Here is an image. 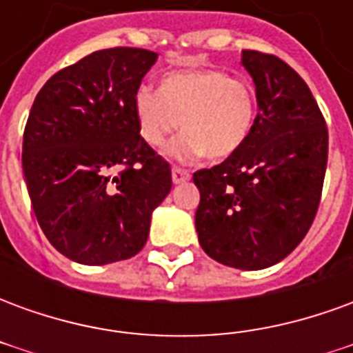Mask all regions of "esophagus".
I'll return each instance as SVG.
<instances>
[{
    "label": "esophagus",
    "mask_w": 353,
    "mask_h": 353,
    "mask_svg": "<svg viewBox=\"0 0 353 353\" xmlns=\"http://www.w3.org/2000/svg\"><path fill=\"white\" fill-rule=\"evenodd\" d=\"M191 177V174H189V170H183V168H177V166H174L172 168V181L174 183H183V181H187Z\"/></svg>",
    "instance_id": "obj_1"
}]
</instances>
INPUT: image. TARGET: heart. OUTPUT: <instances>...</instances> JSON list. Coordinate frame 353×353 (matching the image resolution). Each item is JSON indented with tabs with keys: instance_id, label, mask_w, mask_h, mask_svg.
Listing matches in <instances>:
<instances>
[{
	"instance_id": "b5f03b06",
	"label": "heart",
	"mask_w": 353,
	"mask_h": 353,
	"mask_svg": "<svg viewBox=\"0 0 353 353\" xmlns=\"http://www.w3.org/2000/svg\"><path fill=\"white\" fill-rule=\"evenodd\" d=\"M139 134L149 145L162 147L179 128L185 132L168 154L192 162L210 154L227 159L244 145L255 121V96L242 79L219 70L168 73L159 88L139 85L132 100Z\"/></svg>"
}]
</instances>
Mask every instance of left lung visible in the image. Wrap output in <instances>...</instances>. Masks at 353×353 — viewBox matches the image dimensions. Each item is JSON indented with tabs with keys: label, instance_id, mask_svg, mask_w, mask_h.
<instances>
[{
	"label": "left lung",
	"instance_id": "obj_1",
	"mask_svg": "<svg viewBox=\"0 0 353 353\" xmlns=\"http://www.w3.org/2000/svg\"><path fill=\"white\" fill-rule=\"evenodd\" d=\"M259 113L245 143L199 170L194 215L202 250L221 265L261 270L303 242L318 212L327 168L325 119L303 77L274 54L244 50Z\"/></svg>",
	"mask_w": 353,
	"mask_h": 353
}]
</instances>
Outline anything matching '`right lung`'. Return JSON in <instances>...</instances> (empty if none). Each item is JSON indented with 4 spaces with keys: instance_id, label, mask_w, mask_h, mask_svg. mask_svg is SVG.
<instances>
[{
    "instance_id": "obj_1",
    "label": "right lung",
    "mask_w": 353,
    "mask_h": 353,
    "mask_svg": "<svg viewBox=\"0 0 353 353\" xmlns=\"http://www.w3.org/2000/svg\"><path fill=\"white\" fill-rule=\"evenodd\" d=\"M157 52L96 50L37 92L22 141V170L39 227L68 259L109 265L134 257L172 170L139 136L132 100Z\"/></svg>"
}]
</instances>
